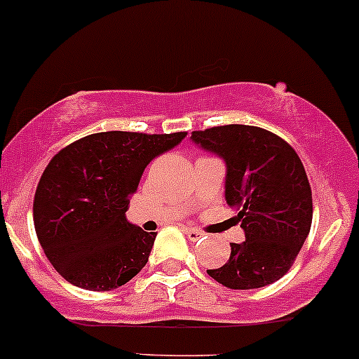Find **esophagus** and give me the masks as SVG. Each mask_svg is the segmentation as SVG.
I'll use <instances>...</instances> for the list:
<instances>
[{
  "mask_svg": "<svg viewBox=\"0 0 359 359\" xmlns=\"http://www.w3.org/2000/svg\"><path fill=\"white\" fill-rule=\"evenodd\" d=\"M184 231H186L187 238L191 240V242H196V240H199L204 235L203 231L198 230V228H184Z\"/></svg>",
  "mask_w": 359,
  "mask_h": 359,
  "instance_id": "obj_1",
  "label": "esophagus"
}]
</instances>
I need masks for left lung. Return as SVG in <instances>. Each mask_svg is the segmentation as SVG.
I'll return each mask as SVG.
<instances>
[{"mask_svg": "<svg viewBox=\"0 0 359 359\" xmlns=\"http://www.w3.org/2000/svg\"><path fill=\"white\" fill-rule=\"evenodd\" d=\"M191 140L226 163L224 198L238 211L245 242L208 274L231 290L262 288L290 271L312 226V189L300 156L262 128L226 124Z\"/></svg>", "mask_w": 359, "mask_h": 359, "instance_id": "left-lung-1", "label": "left lung"}]
</instances>
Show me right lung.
Here are the masks:
<instances>
[{
    "label": "right lung",
    "instance_id": "right-lung-1",
    "mask_svg": "<svg viewBox=\"0 0 359 359\" xmlns=\"http://www.w3.org/2000/svg\"><path fill=\"white\" fill-rule=\"evenodd\" d=\"M186 136L97 133L53 156L34 196V224L44 254L66 281L109 291L147 266L156 233L126 219L129 196L149 161Z\"/></svg>",
    "mask_w": 359,
    "mask_h": 359
}]
</instances>
